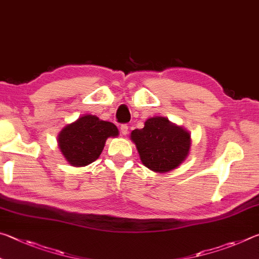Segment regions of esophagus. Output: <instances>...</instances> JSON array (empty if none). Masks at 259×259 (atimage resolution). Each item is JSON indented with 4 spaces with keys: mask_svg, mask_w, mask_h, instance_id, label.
Instances as JSON below:
<instances>
[{
    "mask_svg": "<svg viewBox=\"0 0 259 259\" xmlns=\"http://www.w3.org/2000/svg\"><path fill=\"white\" fill-rule=\"evenodd\" d=\"M128 133H129V126L126 124H122L121 125V134L123 136H126L128 135Z\"/></svg>",
    "mask_w": 259,
    "mask_h": 259,
    "instance_id": "1",
    "label": "esophagus"
}]
</instances>
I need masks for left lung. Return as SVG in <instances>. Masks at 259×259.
<instances>
[{"label": "left lung", "mask_w": 259, "mask_h": 259, "mask_svg": "<svg viewBox=\"0 0 259 259\" xmlns=\"http://www.w3.org/2000/svg\"><path fill=\"white\" fill-rule=\"evenodd\" d=\"M140 161L152 171L165 174L177 169L191 150V134L163 116L147 119L143 129L131 131Z\"/></svg>", "instance_id": "obj_1"}]
</instances>
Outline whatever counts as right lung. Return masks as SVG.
I'll list each match as a JSON object with an SVG mask.
<instances>
[{
    "label": "right lung",
    "instance_id": "add662e5",
    "mask_svg": "<svg viewBox=\"0 0 259 259\" xmlns=\"http://www.w3.org/2000/svg\"><path fill=\"white\" fill-rule=\"evenodd\" d=\"M119 136L116 125L96 115L85 114L64 126L58 135V147L68 164L85 166L98 159L107 138Z\"/></svg>",
    "mask_w": 259,
    "mask_h": 259
}]
</instances>
